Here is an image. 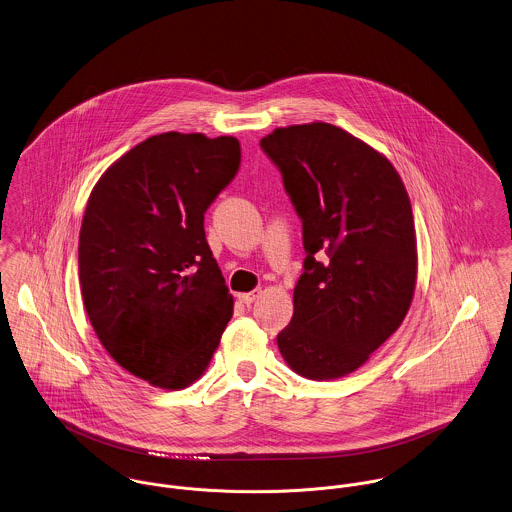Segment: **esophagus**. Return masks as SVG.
<instances>
[{
  "mask_svg": "<svg viewBox=\"0 0 512 512\" xmlns=\"http://www.w3.org/2000/svg\"><path fill=\"white\" fill-rule=\"evenodd\" d=\"M237 298H239V302H241V304L249 306V304H253V302L259 298V290H253V292H243V294H239Z\"/></svg>",
  "mask_w": 512,
  "mask_h": 512,
  "instance_id": "34e87169",
  "label": "esophagus"
}]
</instances>
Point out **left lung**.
<instances>
[{"instance_id":"8db88e82","label":"left lung","mask_w":512,"mask_h":512,"mask_svg":"<svg viewBox=\"0 0 512 512\" xmlns=\"http://www.w3.org/2000/svg\"><path fill=\"white\" fill-rule=\"evenodd\" d=\"M261 148L282 173L306 249L278 351L304 378L347 376L409 312L417 282L409 195L390 159L327 122L276 128Z\"/></svg>"}]
</instances>
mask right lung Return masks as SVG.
I'll return each instance as SVG.
<instances>
[{"label": "right lung", "mask_w": 512, "mask_h": 512, "mask_svg": "<svg viewBox=\"0 0 512 512\" xmlns=\"http://www.w3.org/2000/svg\"><path fill=\"white\" fill-rule=\"evenodd\" d=\"M234 136L163 132L93 187L79 230L87 317L118 364L163 390L197 382L234 314L204 212L236 177Z\"/></svg>", "instance_id": "1"}]
</instances>
